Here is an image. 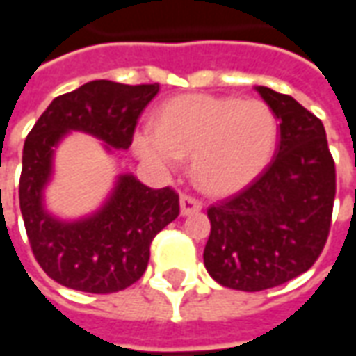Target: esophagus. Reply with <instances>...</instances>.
<instances>
[{"instance_id":"obj_1","label":"esophagus","mask_w":356,"mask_h":356,"mask_svg":"<svg viewBox=\"0 0 356 356\" xmlns=\"http://www.w3.org/2000/svg\"><path fill=\"white\" fill-rule=\"evenodd\" d=\"M202 204L188 194H181V216H191L200 211Z\"/></svg>"}]
</instances>
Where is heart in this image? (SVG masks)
I'll list each match as a JSON object with an SVG mask.
<instances>
[{
	"label": "heart",
	"mask_w": 356,
	"mask_h": 356,
	"mask_svg": "<svg viewBox=\"0 0 356 356\" xmlns=\"http://www.w3.org/2000/svg\"><path fill=\"white\" fill-rule=\"evenodd\" d=\"M152 129L133 139L145 162L173 168L179 158L193 156L196 185L229 194L250 185L268 165L278 140V118L259 99L183 95L158 110Z\"/></svg>",
	"instance_id": "obj_1"
}]
</instances>
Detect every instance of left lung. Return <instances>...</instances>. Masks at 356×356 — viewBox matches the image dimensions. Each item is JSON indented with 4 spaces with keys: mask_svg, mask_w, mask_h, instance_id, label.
<instances>
[{
    "mask_svg": "<svg viewBox=\"0 0 356 356\" xmlns=\"http://www.w3.org/2000/svg\"><path fill=\"white\" fill-rule=\"evenodd\" d=\"M280 120L275 158L240 193L208 208L204 265L232 290L261 291L313 267L336 198V163L324 125L290 95L257 86Z\"/></svg>",
    "mask_w": 356,
    "mask_h": 356,
    "instance_id": "8db88e82",
    "label": "left lung"
}]
</instances>
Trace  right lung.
Masks as SVG:
<instances>
[{
    "label": "right lung",
    "instance_id": "add662e5",
    "mask_svg": "<svg viewBox=\"0 0 356 356\" xmlns=\"http://www.w3.org/2000/svg\"><path fill=\"white\" fill-rule=\"evenodd\" d=\"M158 83L125 86L95 80L51 102L22 150L19 202L35 261L53 280L72 290L114 293L139 280L158 232L179 216L171 186L150 188L122 175L110 200L95 216L63 223L42 206L51 175L53 147L66 131L91 133L112 148H129L140 112L158 93Z\"/></svg>",
    "mask_w": 356,
    "mask_h": 356
}]
</instances>
